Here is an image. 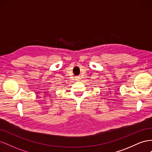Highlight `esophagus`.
<instances>
[{"label": "esophagus", "mask_w": 152, "mask_h": 152, "mask_svg": "<svg viewBox=\"0 0 152 152\" xmlns=\"http://www.w3.org/2000/svg\"><path fill=\"white\" fill-rule=\"evenodd\" d=\"M80 76H77V77H75V80H80Z\"/></svg>", "instance_id": "esophagus-1"}]
</instances>
